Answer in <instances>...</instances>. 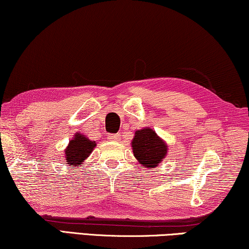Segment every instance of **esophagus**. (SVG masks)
I'll use <instances>...</instances> for the list:
<instances>
[{"mask_svg":"<svg viewBox=\"0 0 249 249\" xmlns=\"http://www.w3.org/2000/svg\"><path fill=\"white\" fill-rule=\"evenodd\" d=\"M120 139H121L120 133H117V134L109 135V140H111V141H118V140H120Z\"/></svg>","mask_w":249,"mask_h":249,"instance_id":"34e87169","label":"esophagus"}]
</instances>
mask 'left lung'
<instances>
[{"mask_svg":"<svg viewBox=\"0 0 249 249\" xmlns=\"http://www.w3.org/2000/svg\"><path fill=\"white\" fill-rule=\"evenodd\" d=\"M134 157L143 168H155L167 155V144L152 128L138 129L132 140Z\"/></svg>","mask_w":249,"mask_h":249,"instance_id":"obj_1","label":"left lung"}]
</instances>
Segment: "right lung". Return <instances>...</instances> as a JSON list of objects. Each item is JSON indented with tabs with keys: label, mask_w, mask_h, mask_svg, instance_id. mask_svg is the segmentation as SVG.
I'll return each instance as SVG.
<instances>
[{
	"label": "right lung",
	"mask_w": 249,
	"mask_h": 249,
	"mask_svg": "<svg viewBox=\"0 0 249 249\" xmlns=\"http://www.w3.org/2000/svg\"><path fill=\"white\" fill-rule=\"evenodd\" d=\"M94 146H96V142L90 141L85 135L76 133L64 151L66 162L69 166L80 167L93 151Z\"/></svg>",
	"instance_id": "obj_1"
}]
</instances>
